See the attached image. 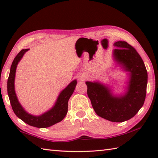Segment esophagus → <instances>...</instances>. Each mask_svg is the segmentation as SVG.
Instances as JSON below:
<instances>
[{
  "label": "esophagus",
  "instance_id": "34e87169",
  "mask_svg": "<svg viewBox=\"0 0 158 158\" xmlns=\"http://www.w3.org/2000/svg\"><path fill=\"white\" fill-rule=\"evenodd\" d=\"M79 79L80 80H81V81H84V80L86 79V76L85 75H81L79 77Z\"/></svg>",
  "mask_w": 158,
  "mask_h": 158
}]
</instances>
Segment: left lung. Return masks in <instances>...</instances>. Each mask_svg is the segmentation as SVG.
Masks as SVG:
<instances>
[{
	"instance_id": "left-lung-1",
	"label": "left lung",
	"mask_w": 158,
	"mask_h": 158,
	"mask_svg": "<svg viewBox=\"0 0 158 158\" xmlns=\"http://www.w3.org/2000/svg\"><path fill=\"white\" fill-rule=\"evenodd\" d=\"M113 60L115 67L126 73L123 92L114 94L113 87L99 81H86L88 96L96 113L113 122H123L135 116L145 100L147 72L141 57L126 41H116Z\"/></svg>"
}]
</instances>
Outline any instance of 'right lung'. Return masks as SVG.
<instances>
[{"label":"right lung","mask_w":158,"mask_h":158,"mask_svg":"<svg viewBox=\"0 0 158 158\" xmlns=\"http://www.w3.org/2000/svg\"><path fill=\"white\" fill-rule=\"evenodd\" d=\"M29 49H22L13 60L7 81V93L13 112L17 117L28 125L44 128L58 123L64 118L68 112V102L77 85V79L73 80L62 89L51 109L41 115H35L28 113L19 102L15 90V78L17 66L24 53Z\"/></svg>","instance_id":"obj_1"}]
</instances>
